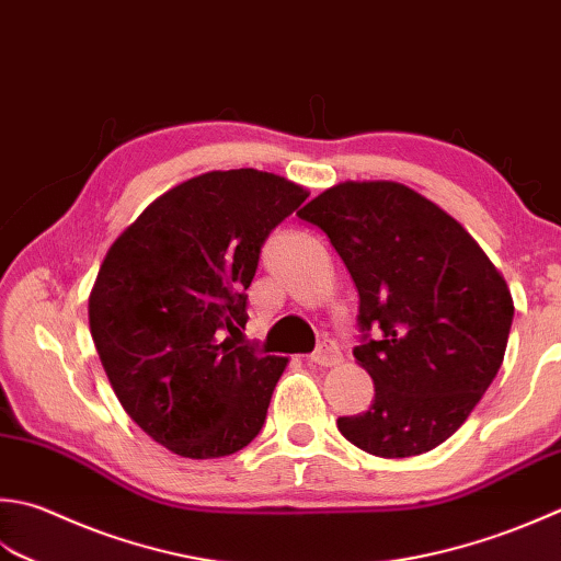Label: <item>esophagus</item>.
<instances>
[{
    "label": "esophagus",
    "instance_id": "1",
    "mask_svg": "<svg viewBox=\"0 0 561 561\" xmlns=\"http://www.w3.org/2000/svg\"><path fill=\"white\" fill-rule=\"evenodd\" d=\"M309 359L318 367H333L340 359H343V355H340V347L335 340H323V343L313 350Z\"/></svg>",
    "mask_w": 561,
    "mask_h": 561
}]
</instances>
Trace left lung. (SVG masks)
<instances>
[{
  "mask_svg": "<svg viewBox=\"0 0 561 561\" xmlns=\"http://www.w3.org/2000/svg\"><path fill=\"white\" fill-rule=\"evenodd\" d=\"M299 218L328 236L359 294L355 357L375 401L337 431L389 459L445 443L501 369L506 282L453 216L397 182L331 186Z\"/></svg>",
  "mask_w": 561,
  "mask_h": 561,
  "instance_id": "8db88e82",
  "label": "left lung"
}]
</instances>
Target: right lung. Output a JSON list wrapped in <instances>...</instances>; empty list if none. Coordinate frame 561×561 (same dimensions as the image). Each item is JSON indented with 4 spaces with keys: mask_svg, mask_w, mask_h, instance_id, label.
<instances>
[{
    "mask_svg": "<svg viewBox=\"0 0 561 561\" xmlns=\"http://www.w3.org/2000/svg\"><path fill=\"white\" fill-rule=\"evenodd\" d=\"M260 170L206 172L126 228L96 274L90 328L116 397L142 433L190 459L255 440L287 357L236 345L270 233L306 202Z\"/></svg>",
    "mask_w": 561,
    "mask_h": 561,
    "instance_id": "obj_1",
    "label": "right lung"
}]
</instances>
